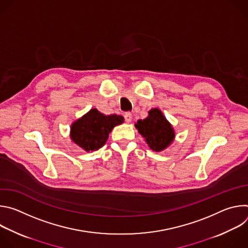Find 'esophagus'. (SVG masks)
<instances>
[{
	"label": "esophagus",
	"mask_w": 248,
	"mask_h": 248,
	"mask_svg": "<svg viewBox=\"0 0 248 248\" xmlns=\"http://www.w3.org/2000/svg\"><path fill=\"white\" fill-rule=\"evenodd\" d=\"M131 119H132V116H131L130 113H125L124 114V120H125L126 123H130Z\"/></svg>",
	"instance_id": "obj_1"
}]
</instances>
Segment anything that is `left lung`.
<instances>
[{
    "label": "left lung",
    "instance_id": "1",
    "mask_svg": "<svg viewBox=\"0 0 248 248\" xmlns=\"http://www.w3.org/2000/svg\"><path fill=\"white\" fill-rule=\"evenodd\" d=\"M134 126L144 137L149 148L155 152H161L168 148L175 137L172 125L157 108L151 109L148 112V117L144 120H138Z\"/></svg>",
    "mask_w": 248,
    "mask_h": 248
}]
</instances>
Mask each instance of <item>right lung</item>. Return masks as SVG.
I'll use <instances>...</instances> for the list:
<instances>
[{"label":"right lung","instance_id":"1","mask_svg":"<svg viewBox=\"0 0 248 248\" xmlns=\"http://www.w3.org/2000/svg\"><path fill=\"white\" fill-rule=\"evenodd\" d=\"M123 123V116H106L97 109H91L72 124L69 136L73 142L84 151H96L107 142L113 128Z\"/></svg>","mask_w":248,"mask_h":248}]
</instances>
